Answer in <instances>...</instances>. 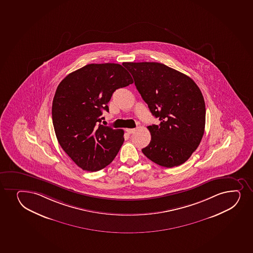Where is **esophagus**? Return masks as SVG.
<instances>
[{"label":"esophagus","mask_w":253,"mask_h":253,"mask_svg":"<svg viewBox=\"0 0 253 253\" xmlns=\"http://www.w3.org/2000/svg\"><path fill=\"white\" fill-rule=\"evenodd\" d=\"M135 130V128H126V132L128 133H133Z\"/></svg>","instance_id":"34e87169"}]
</instances>
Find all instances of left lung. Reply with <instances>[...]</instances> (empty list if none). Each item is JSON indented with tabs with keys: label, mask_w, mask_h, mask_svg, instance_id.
I'll list each match as a JSON object with an SVG mask.
<instances>
[{
	"label": "left lung",
	"mask_w": 253,
	"mask_h": 253,
	"mask_svg": "<svg viewBox=\"0 0 253 253\" xmlns=\"http://www.w3.org/2000/svg\"><path fill=\"white\" fill-rule=\"evenodd\" d=\"M134 84L160 125L147 128L148 159L170 168L182 165L196 151L205 127V102L196 83L183 73L157 62H125Z\"/></svg>",
	"instance_id": "obj_1"
}]
</instances>
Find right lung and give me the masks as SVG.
Returning a JSON list of instances; mask_svg holds the SVG:
<instances>
[{
	"instance_id": "right-lung-1",
	"label": "right lung",
	"mask_w": 253,
	"mask_h": 253,
	"mask_svg": "<svg viewBox=\"0 0 253 253\" xmlns=\"http://www.w3.org/2000/svg\"><path fill=\"white\" fill-rule=\"evenodd\" d=\"M120 64H89L71 72L57 87L52 120L58 142L83 170L97 171L114 161L124 130L101 125L115 90L133 83Z\"/></svg>"
}]
</instances>
